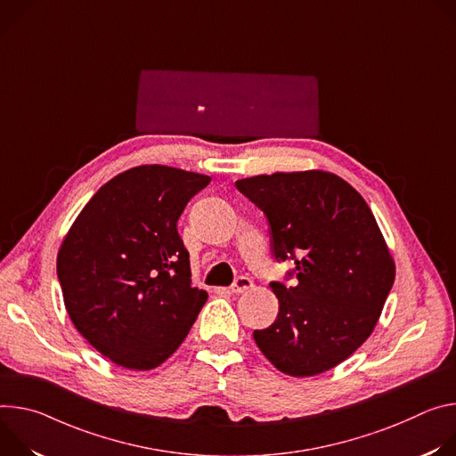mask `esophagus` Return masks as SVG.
<instances>
[{"instance_id": "obj_1", "label": "esophagus", "mask_w": 456, "mask_h": 456, "mask_svg": "<svg viewBox=\"0 0 456 456\" xmlns=\"http://www.w3.org/2000/svg\"><path fill=\"white\" fill-rule=\"evenodd\" d=\"M251 288H254V281H251V279L246 277V275L237 277L235 282L232 284V291H233V293H244V291H248V289H251Z\"/></svg>"}]
</instances>
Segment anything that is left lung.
Here are the masks:
<instances>
[{
  "label": "left lung",
  "instance_id": "left-lung-1",
  "mask_svg": "<svg viewBox=\"0 0 456 456\" xmlns=\"http://www.w3.org/2000/svg\"><path fill=\"white\" fill-rule=\"evenodd\" d=\"M237 190L265 212L277 261L295 286L272 282L279 315L254 338L282 373L314 377L353 355L373 333L395 281V261L362 195L322 172L246 177Z\"/></svg>",
  "mask_w": 456,
  "mask_h": 456
}]
</instances>
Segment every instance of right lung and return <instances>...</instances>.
I'll use <instances>...</instances> for the list:
<instances>
[{"label": "right lung", "mask_w": 456, "mask_h": 456, "mask_svg": "<svg viewBox=\"0 0 456 456\" xmlns=\"http://www.w3.org/2000/svg\"><path fill=\"white\" fill-rule=\"evenodd\" d=\"M208 175L163 165L101 186L58 251V279L76 330L114 364L146 371L183 344L208 293L191 286L177 232Z\"/></svg>", "instance_id": "add662e5"}]
</instances>
